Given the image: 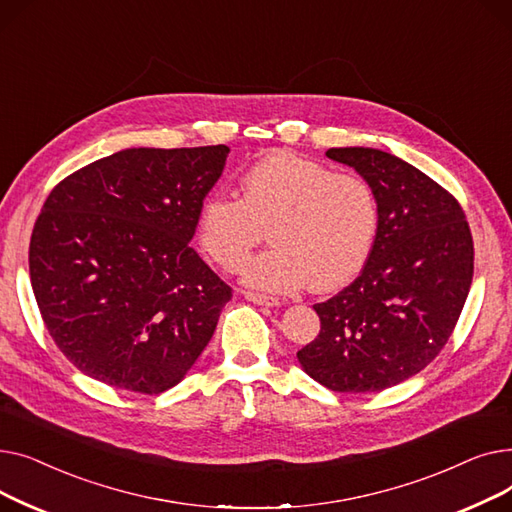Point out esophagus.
<instances>
[{
    "instance_id": "1",
    "label": "esophagus",
    "mask_w": 512,
    "mask_h": 512,
    "mask_svg": "<svg viewBox=\"0 0 512 512\" xmlns=\"http://www.w3.org/2000/svg\"><path fill=\"white\" fill-rule=\"evenodd\" d=\"M245 299L255 305H261V307H278L280 305L278 299L267 297V294H257V292H245Z\"/></svg>"
}]
</instances>
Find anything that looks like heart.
I'll use <instances>...</instances> for the list:
<instances>
[{"label": "heart", "mask_w": 512, "mask_h": 512, "mask_svg": "<svg viewBox=\"0 0 512 512\" xmlns=\"http://www.w3.org/2000/svg\"><path fill=\"white\" fill-rule=\"evenodd\" d=\"M240 193L211 191L197 209V236L215 263L234 272L270 226L274 249L242 270L249 286L332 290L363 270L380 218L365 178L332 172L299 153L274 151L240 176Z\"/></svg>", "instance_id": "1"}]
</instances>
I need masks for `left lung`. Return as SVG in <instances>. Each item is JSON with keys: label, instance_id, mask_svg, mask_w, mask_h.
Returning a JSON list of instances; mask_svg holds the SVG:
<instances>
[{"label": "left lung", "instance_id": "obj_1", "mask_svg": "<svg viewBox=\"0 0 512 512\" xmlns=\"http://www.w3.org/2000/svg\"><path fill=\"white\" fill-rule=\"evenodd\" d=\"M326 155L373 188L378 234L361 276L313 305L321 330L297 359L334 392H380L413 378L448 342L473 280V238L456 199L405 159L373 147Z\"/></svg>", "mask_w": 512, "mask_h": 512}]
</instances>
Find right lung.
<instances>
[{
  "instance_id": "1",
  "label": "right lung",
  "mask_w": 512,
  "mask_h": 512,
  "mask_svg": "<svg viewBox=\"0 0 512 512\" xmlns=\"http://www.w3.org/2000/svg\"><path fill=\"white\" fill-rule=\"evenodd\" d=\"M230 149H124L64 178L29 267L45 328L85 375L159 394L191 371L232 290L188 245Z\"/></svg>"
}]
</instances>
